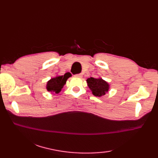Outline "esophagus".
<instances>
[{
  "mask_svg": "<svg viewBox=\"0 0 158 158\" xmlns=\"http://www.w3.org/2000/svg\"><path fill=\"white\" fill-rule=\"evenodd\" d=\"M75 76L77 77H82L83 75H82L81 73H79V74H76V75H75Z\"/></svg>",
  "mask_w": 158,
  "mask_h": 158,
  "instance_id": "1",
  "label": "esophagus"
}]
</instances>
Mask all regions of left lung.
I'll return each mask as SVG.
<instances>
[{
  "label": "left lung",
  "mask_w": 158,
  "mask_h": 158,
  "mask_svg": "<svg viewBox=\"0 0 158 158\" xmlns=\"http://www.w3.org/2000/svg\"><path fill=\"white\" fill-rule=\"evenodd\" d=\"M87 83L92 94L95 96H104L109 89V83L101 78L95 79L90 77L86 80Z\"/></svg>",
  "instance_id": "left-lung-1"
}]
</instances>
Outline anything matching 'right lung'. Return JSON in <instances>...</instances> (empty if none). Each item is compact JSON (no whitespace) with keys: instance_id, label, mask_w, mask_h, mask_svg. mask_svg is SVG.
<instances>
[{"instance_id":"right-lung-1","label":"right lung","mask_w":158,"mask_h":158,"mask_svg":"<svg viewBox=\"0 0 158 158\" xmlns=\"http://www.w3.org/2000/svg\"><path fill=\"white\" fill-rule=\"evenodd\" d=\"M70 76H71L70 73H66L64 75L57 76L51 79L49 81H48V83H47L46 88L47 89H48V91L50 92L58 94L61 91V89H62L64 85H65L66 80L68 79Z\"/></svg>"}]
</instances>
